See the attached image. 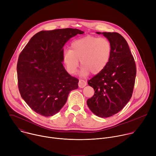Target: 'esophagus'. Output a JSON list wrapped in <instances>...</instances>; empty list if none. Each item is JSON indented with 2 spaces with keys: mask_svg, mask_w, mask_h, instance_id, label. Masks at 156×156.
Returning a JSON list of instances; mask_svg holds the SVG:
<instances>
[{
  "mask_svg": "<svg viewBox=\"0 0 156 156\" xmlns=\"http://www.w3.org/2000/svg\"><path fill=\"white\" fill-rule=\"evenodd\" d=\"M87 83L85 81L83 80H79V83H78V86L80 88H83L84 87H85L86 86Z\"/></svg>",
  "mask_w": 156,
  "mask_h": 156,
  "instance_id": "esophagus-1",
  "label": "esophagus"
}]
</instances>
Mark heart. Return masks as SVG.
I'll return each instance as SVG.
<instances>
[{"mask_svg":"<svg viewBox=\"0 0 156 156\" xmlns=\"http://www.w3.org/2000/svg\"><path fill=\"white\" fill-rule=\"evenodd\" d=\"M111 52L112 45L107 38L88 35L73 41L70 50L63 52L62 60L70 74L76 73L80 60L82 75H97L105 68Z\"/></svg>","mask_w":156,"mask_h":156,"instance_id":"1","label":"heart"}]
</instances>
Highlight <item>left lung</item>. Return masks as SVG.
<instances>
[{
	"label": "left lung",
	"mask_w": 156,
	"mask_h": 156,
	"mask_svg": "<svg viewBox=\"0 0 156 156\" xmlns=\"http://www.w3.org/2000/svg\"><path fill=\"white\" fill-rule=\"evenodd\" d=\"M111 43L112 52L105 68L87 81L94 88V94L87 105L96 115L112 116L125 106L131 98L136 69L128 44L118 33H100Z\"/></svg>",
	"instance_id": "left-lung-1"
}]
</instances>
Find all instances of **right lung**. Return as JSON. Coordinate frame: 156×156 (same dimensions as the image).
<instances>
[{
  "label": "right lung",
  "instance_id": "add662e5",
  "mask_svg": "<svg viewBox=\"0 0 156 156\" xmlns=\"http://www.w3.org/2000/svg\"><path fill=\"white\" fill-rule=\"evenodd\" d=\"M78 29L41 31L34 35L20 53L17 62L18 86L21 98L37 114H56L79 80L62 64L63 47L71 37L83 34Z\"/></svg>",
  "mask_w": 156,
  "mask_h": 156
}]
</instances>
